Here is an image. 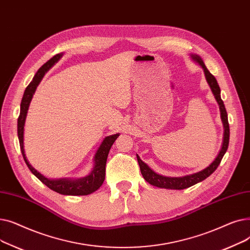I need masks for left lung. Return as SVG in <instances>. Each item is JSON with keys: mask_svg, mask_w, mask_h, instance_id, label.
Wrapping results in <instances>:
<instances>
[{"mask_svg": "<svg viewBox=\"0 0 250 250\" xmlns=\"http://www.w3.org/2000/svg\"><path fill=\"white\" fill-rule=\"evenodd\" d=\"M190 58L194 62L200 64L202 69L204 70L206 80H207L209 88H211V91H212L213 95L215 96L216 101L219 104V108H220V112H221V120L223 123V126H224V135H223L222 147H221L219 154L215 158V160L207 168L201 170V171L196 172V173L186 175L182 177H168V176H163V175L156 173L154 170H152L145 162H143L140 157L137 155V159H138V162L140 165L141 173H142L143 177L145 178V180L147 182H149L150 185L157 187V188H160L185 189V188L192 187V186L196 185V183L203 181L204 179H206L207 177L211 175L217 169V167L219 166V164L223 158V156L225 155V153L228 149V145H229L230 128H229V123H228V115H227L224 102H223V100L221 99V90L218 85V82L216 80V78L208 72V70L205 65L204 61L202 60V58L200 56L190 55Z\"/></svg>", "mask_w": 250, "mask_h": 250, "instance_id": "8db88e82", "label": "left lung"}]
</instances>
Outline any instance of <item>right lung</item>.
<instances>
[{
	"instance_id": "1",
	"label": "right lung",
	"mask_w": 250,
	"mask_h": 250,
	"mask_svg": "<svg viewBox=\"0 0 250 250\" xmlns=\"http://www.w3.org/2000/svg\"><path fill=\"white\" fill-rule=\"evenodd\" d=\"M62 54H58L55 57H52L49 61H47L43 65H42L35 76L33 77L32 82L26 87L24 91V95L22 97L21 105H20V115L18 117V125H17V132H18V139L20 143L21 153L23 155V158L25 160L26 165L28 166L30 171L41 180L43 185H45L47 188L52 189L56 192H59L61 194L64 195H87L92 192L96 191L101 186L105 179V165H106L107 156L109 153V150L113 143L120 136V134H115L104 138L102 141L100 147L98 148L95 156H94V166L92 168L91 172L82 178H59V179H50L42 175L41 172H38L35 168L29 163V161L26 158L25 151H24V125H25V120L27 116V111L29 108V105L31 102V99L35 93V90L42 80L43 76L45 73L54 65L56 62L60 61V59L62 57Z\"/></svg>"
}]
</instances>
